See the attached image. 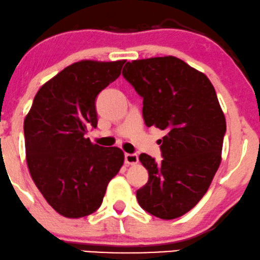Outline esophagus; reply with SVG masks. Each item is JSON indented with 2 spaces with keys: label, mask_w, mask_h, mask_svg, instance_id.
<instances>
[{
  "label": "esophagus",
  "mask_w": 260,
  "mask_h": 260,
  "mask_svg": "<svg viewBox=\"0 0 260 260\" xmlns=\"http://www.w3.org/2000/svg\"><path fill=\"white\" fill-rule=\"evenodd\" d=\"M139 162V158H138L137 154L134 153H126L124 154V163L127 166H133V164H137Z\"/></svg>",
  "instance_id": "esophagus-1"
}]
</instances>
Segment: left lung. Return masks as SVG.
I'll return each instance as SVG.
<instances>
[{
  "label": "left lung",
  "instance_id": "1",
  "mask_svg": "<svg viewBox=\"0 0 260 260\" xmlns=\"http://www.w3.org/2000/svg\"><path fill=\"white\" fill-rule=\"evenodd\" d=\"M123 77L143 97L147 127L166 131L163 159L141 153L149 181L137 190L145 211L181 217L208 192L222 160L225 117L211 81L175 56L127 62Z\"/></svg>",
  "mask_w": 260,
  "mask_h": 260
}]
</instances>
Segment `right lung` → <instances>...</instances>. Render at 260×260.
Here are the masks:
<instances>
[{
    "mask_svg": "<svg viewBox=\"0 0 260 260\" xmlns=\"http://www.w3.org/2000/svg\"><path fill=\"white\" fill-rule=\"evenodd\" d=\"M124 60H81L48 80L24 121L28 172L49 205L80 218L100 208L108 183L123 166L119 147L85 137L97 126V94L120 77Z\"/></svg>",
    "mask_w": 260,
    "mask_h": 260,
    "instance_id": "add662e5",
    "label": "right lung"
}]
</instances>
